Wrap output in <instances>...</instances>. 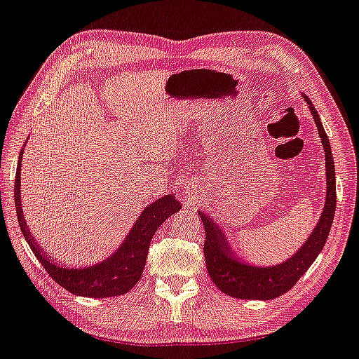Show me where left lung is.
<instances>
[{
    "instance_id": "obj_1",
    "label": "left lung",
    "mask_w": 359,
    "mask_h": 359,
    "mask_svg": "<svg viewBox=\"0 0 359 359\" xmlns=\"http://www.w3.org/2000/svg\"><path fill=\"white\" fill-rule=\"evenodd\" d=\"M305 101L308 102L316 127H318L321 144L325 149L326 201L320 222L300 250L287 262L275 266L248 265L240 258H235L233 250L230 248L220 226L213 224L207 215H203V212H198L203 229H205L203 255H205L207 271L220 292L229 297L242 298V300H273L280 294L287 293L310 269L318 253L323 250L326 238L330 235L334 210H337V177H334L333 154H331L328 135L325 133L318 112L306 96Z\"/></svg>"
}]
</instances>
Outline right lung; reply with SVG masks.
<instances>
[{
  "instance_id": "add662e5",
  "label": "right lung",
  "mask_w": 359,
  "mask_h": 359,
  "mask_svg": "<svg viewBox=\"0 0 359 359\" xmlns=\"http://www.w3.org/2000/svg\"><path fill=\"white\" fill-rule=\"evenodd\" d=\"M22 154V151H21ZM18 161V169L15 177V203L18 222H20L21 232L25 235L26 242L29 243L31 250L38 258L43 269L48 271L49 276L66 288L67 292L79 294V297L89 298H109L119 297L134 288L140 276H142L144 266H146L149 245L156 233V230L164 222L169 219L172 213L179 212L182 205L177 201L175 195H165V197L157 198L151 203L135 222L133 230L127 235L124 243L121 245L119 250L114 255H111L107 260L88 269H66L56 263L53 257H48L43 248L34 242V237H31V232L26 225L25 215H22L21 197H20V185H21V158Z\"/></svg>"
}]
</instances>
